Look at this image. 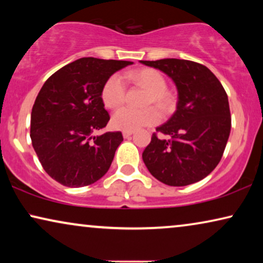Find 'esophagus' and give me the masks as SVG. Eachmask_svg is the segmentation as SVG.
I'll list each match as a JSON object with an SVG mask.
<instances>
[{
	"label": "esophagus",
	"instance_id": "34e87169",
	"mask_svg": "<svg viewBox=\"0 0 263 263\" xmlns=\"http://www.w3.org/2000/svg\"><path fill=\"white\" fill-rule=\"evenodd\" d=\"M133 133H134V132H128V130H124L123 133H122V134H123V138H124V139H128V138H130V136L133 135Z\"/></svg>",
	"mask_w": 263,
	"mask_h": 263
}]
</instances>
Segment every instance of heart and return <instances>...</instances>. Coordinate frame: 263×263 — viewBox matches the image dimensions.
I'll list each match as a JSON object with an SVG mask.
<instances>
[{"label":"heart","instance_id":"1","mask_svg":"<svg viewBox=\"0 0 263 263\" xmlns=\"http://www.w3.org/2000/svg\"><path fill=\"white\" fill-rule=\"evenodd\" d=\"M127 78L134 84L148 89L146 104H157L160 109L166 111L174 104V96L166 89V80L163 74L154 69H141L130 71ZM125 99V86L118 74H112L107 79L102 88V100L105 106L115 109L122 105ZM161 120L160 111L156 106L146 107L143 110H136L124 106L118 109L112 115L111 123L118 130L135 132L139 129L151 127L159 123Z\"/></svg>","mask_w":263,"mask_h":263}]
</instances>
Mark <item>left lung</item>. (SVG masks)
<instances>
[{"label":"left lung","instance_id":"1","mask_svg":"<svg viewBox=\"0 0 263 263\" xmlns=\"http://www.w3.org/2000/svg\"><path fill=\"white\" fill-rule=\"evenodd\" d=\"M172 79L177 109L156 133L142 153L143 163L158 181L184 186L203 179L217 167L231 130L229 99L217 77L203 64L188 60L140 61Z\"/></svg>","mask_w":263,"mask_h":263}]
</instances>
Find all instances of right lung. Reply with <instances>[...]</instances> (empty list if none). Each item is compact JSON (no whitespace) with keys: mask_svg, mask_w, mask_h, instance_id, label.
<instances>
[{"mask_svg":"<svg viewBox=\"0 0 263 263\" xmlns=\"http://www.w3.org/2000/svg\"><path fill=\"white\" fill-rule=\"evenodd\" d=\"M130 64L82 57L53 73L39 91L31 112L32 146L46 174L61 184H93L110 168L123 136L121 132L95 136L110 120L102 88Z\"/></svg>","mask_w":263,"mask_h":263,"instance_id":"obj_1","label":"right lung"}]
</instances>
